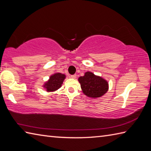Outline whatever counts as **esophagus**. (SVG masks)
<instances>
[{
    "instance_id": "obj_1",
    "label": "esophagus",
    "mask_w": 151,
    "mask_h": 151,
    "mask_svg": "<svg viewBox=\"0 0 151 151\" xmlns=\"http://www.w3.org/2000/svg\"><path fill=\"white\" fill-rule=\"evenodd\" d=\"M70 77L71 78L75 79V78H76V75H70Z\"/></svg>"
}]
</instances>
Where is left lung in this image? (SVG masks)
I'll return each instance as SVG.
<instances>
[{
	"mask_svg": "<svg viewBox=\"0 0 151 151\" xmlns=\"http://www.w3.org/2000/svg\"><path fill=\"white\" fill-rule=\"evenodd\" d=\"M78 82L84 94L93 99L101 97L108 90V82L91 72L85 73L84 76L78 78Z\"/></svg>",
	"mask_w": 151,
	"mask_h": 151,
	"instance_id": "obj_1",
	"label": "left lung"
}]
</instances>
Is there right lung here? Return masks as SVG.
<instances>
[{
  "mask_svg": "<svg viewBox=\"0 0 151 151\" xmlns=\"http://www.w3.org/2000/svg\"><path fill=\"white\" fill-rule=\"evenodd\" d=\"M66 76L64 74L60 73H56L50 76L48 81L45 83L43 88L46 89L48 92L55 91L62 86L64 79Z\"/></svg>",
  "mask_w": 151,
  "mask_h": 151,
  "instance_id": "1",
  "label": "right lung"
}]
</instances>
